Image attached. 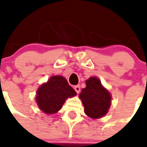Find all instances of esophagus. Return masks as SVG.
<instances>
[{
    "label": "esophagus",
    "mask_w": 147,
    "mask_h": 147,
    "mask_svg": "<svg viewBox=\"0 0 147 147\" xmlns=\"http://www.w3.org/2000/svg\"><path fill=\"white\" fill-rule=\"evenodd\" d=\"M74 89H75V91H76L77 93H79L80 92V90H81V87H80V85H76L75 87H74Z\"/></svg>",
    "instance_id": "obj_1"
}]
</instances>
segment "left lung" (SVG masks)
Returning a JSON list of instances; mask_svg holds the SVG:
<instances>
[{
	"label": "left lung",
	"instance_id": "8db88e82",
	"mask_svg": "<svg viewBox=\"0 0 147 147\" xmlns=\"http://www.w3.org/2000/svg\"><path fill=\"white\" fill-rule=\"evenodd\" d=\"M79 97L85 107V113L92 118L105 116L111 106V94L97 78L92 77L86 81V88L82 90Z\"/></svg>",
	"mask_w": 147,
	"mask_h": 147
}]
</instances>
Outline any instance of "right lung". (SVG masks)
Segmentation results:
<instances>
[{
    "mask_svg": "<svg viewBox=\"0 0 147 147\" xmlns=\"http://www.w3.org/2000/svg\"><path fill=\"white\" fill-rule=\"evenodd\" d=\"M76 94V91L62 76H53L48 82L40 86L36 98L38 106L47 114L56 113L67 98Z\"/></svg>",
    "mask_w": 147,
    "mask_h": 147,
    "instance_id": "add662e5",
    "label": "right lung"
}]
</instances>
